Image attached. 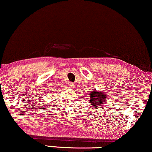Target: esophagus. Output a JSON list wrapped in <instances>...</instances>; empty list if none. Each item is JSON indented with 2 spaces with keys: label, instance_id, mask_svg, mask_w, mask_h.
Instances as JSON below:
<instances>
[{
  "label": "esophagus",
  "instance_id": "esophagus-1",
  "mask_svg": "<svg viewBox=\"0 0 152 152\" xmlns=\"http://www.w3.org/2000/svg\"><path fill=\"white\" fill-rule=\"evenodd\" d=\"M69 86L70 88H74V83H71L69 85Z\"/></svg>",
  "mask_w": 152,
  "mask_h": 152
}]
</instances>
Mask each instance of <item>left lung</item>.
I'll use <instances>...</instances> for the list:
<instances>
[{"mask_svg":"<svg viewBox=\"0 0 152 152\" xmlns=\"http://www.w3.org/2000/svg\"><path fill=\"white\" fill-rule=\"evenodd\" d=\"M90 102L92 104V107L94 109H97L103 104H106L107 97L106 93H104L102 90H92L90 92Z\"/></svg>","mask_w":152,"mask_h":152,"instance_id":"1","label":"left lung"}]
</instances>
